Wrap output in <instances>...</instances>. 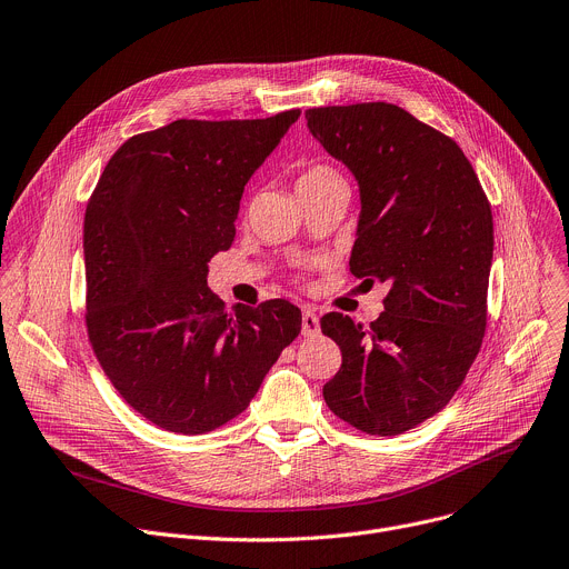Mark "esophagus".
<instances>
[{
	"mask_svg": "<svg viewBox=\"0 0 569 569\" xmlns=\"http://www.w3.org/2000/svg\"><path fill=\"white\" fill-rule=\"evenodd\" d=\"M320 333V318L311 308H303L301 311V336H318Z\"/></svg>",
	"mask_w": 569,
	"mask_h": 569,
	"instance_id": "esophagus-1",
	"label": "esophagus"
}]
</instances>
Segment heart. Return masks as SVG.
I'll list each match as a JSON object with an SVG mask.
<instances>
[{
  "mask_svg": "<svg viewBox=\"0 0 569 569\" xmlns=\"http://www.w3.org/2000/svg\"><path fill=\"white\" fill-rule=\"evenodd\" d=\"M338 177L336 170H331L329 166H313L308 168L299 179H297V188L299 186H306V183H318V181H325V179H333Z\"/></svg>",
  "mask_w": 569,
  "mask_h": 569,
  "instance_id": "heart-1",
  "label": "heart"
}]
</instances>
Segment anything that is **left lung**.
<instances>
[{"mask_svg":"<svg viewBox=\"0 0 569 569\" xmlns=\"http://www.w3.org/2000/svg\"><path fill=\"white\" fill-rule=\"evenodd\" d=\"M306 120L360 188L351 274L390 286L370 327L320 320L342 351L322 395L358 431L399 436L449 403L481 349L490 201L462 149L395 104L308 109Z\"/></svg>","mask_w":569,"mask_h":569,"instance_id":"8db88e82","label":"left lung"}]
</instances>
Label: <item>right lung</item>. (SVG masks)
<instances>
[{"label": "right lung", "instance_id": "add662e5", "mask_svg": "<svg viewBox=\"0 0 569 569\" xmlns=\"http://www.w3.org/2000/svg\"><path fill=\"white\" fill-rule=\"evenodd\" d=\"M299 113L138 133L88 199V340L122 399L166 431L209 433L240 416L301 331L290 301L227 311L206 281L236 238L244 183Z\"/></svg>", "mask_w": 569, "mask_h": 569}]
</instances>
